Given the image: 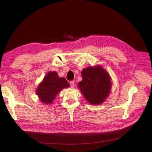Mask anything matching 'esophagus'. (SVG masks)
<instances>
[{
    "label": "esophagus",
    "mask_w": 152,
    "mask_h": 152,
    "mask_svg": "<svg viewBox=\"0 0 152 152\" xmlns=\"http://www.w3.org/2000/svg\"><path fill=\"white\" fill-rule=\"evenodd\" d=\"M69 85H70V87H71V88H73V87H74V85H75V82L73 81H70L69 82Z\"/></svg>",
    "instance_id": "34e87169"
}]
</instances>
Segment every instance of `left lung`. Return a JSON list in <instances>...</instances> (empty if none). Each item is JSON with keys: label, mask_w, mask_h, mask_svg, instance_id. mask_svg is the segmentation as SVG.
<instances>
[{"label": "left lung", "mask_w": 152, "mask_h": 152, "mask_svg": "<svg viewBox=\"0 0 152 152\" xmlns=\"http://www.w3.org/2000/svg\"><path fill=\"white\" fill-rule=\"evenodd\" d=\"M83 80L78 87L91 104L99 105L108 96L111 89L110 76L100 66L88 67L82 71Z\"/></svg>", "instance_id": "1"}]
</instances>
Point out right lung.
Returning <instances> with one entry per match:
<instances>
[{
  "label": "right lung",
  "instance_id": "obj_1",
  "mask_svg": "<svg viewBox=\"0 0 152 152\" xmlns=\"http://www.w3.org/2000/svg\"><path fill=\"white\" fill-rule=\"evenodd\" d=\"M69 84L65 77H59L55 71H50L37 87L36 94L42 103L49 104L54 100L60 91Z\"/></svg>",
  "mask_w": 152,
  "mask_h": 152
}]
</instances>
